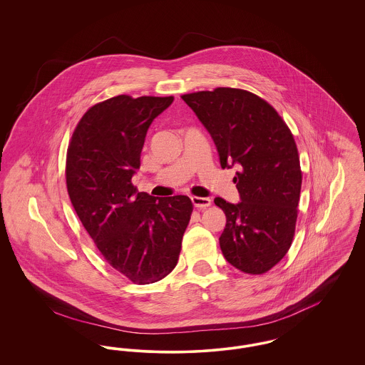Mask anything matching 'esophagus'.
Segmentation results:
<instances>
[{
  "mask_svg": "<svg viewBox=\"0 0 365 365\" xmlns=\"http://www.w3.org/2000/svg\"><path fill=\"white\" fill-rule=\"evenodd\" d=\"M191 202H192L194 207L202 209L209 207L210 202H212V200L208 198V197H195V195H192V197H191Z\"/></svg>",
  "mask_w": 365,
  "mask_h": 365,
  "instance_id": "34e87169",
  "label": "esophagus"
}]
</instances>
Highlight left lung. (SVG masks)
Wrapping results in <instances>:
<instances>
[{
	"label": "left lung",
	"instance_id": "obj_1",
	"mask_svg": "<svg viewBox=\"0 0 365 365\" xmlns=\"http://www.w3.org/2000/svg\"><path fill=\"white\" fill-rule=\"evenodd\" d=\"M213 139L222 168L238 165L240 202L216 197L226 213L223 256L259 275L282 260L294 237L302 174L293 134L278 112L241 88L217 87L182 96Z\"/></svg>",
	"mask_w": 365,
	"mask_h": 365
}]
</instances>
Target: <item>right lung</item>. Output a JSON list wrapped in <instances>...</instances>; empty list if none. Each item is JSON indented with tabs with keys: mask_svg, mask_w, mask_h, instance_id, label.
<instances>
[{
	"mask_svg": "<svg viewBox=\"0 0 365 365\" xmlns=\"http://www.w3.org/2000/svg\"><path fill=\"white\" fill-rule=\"evenodd\" d=\"M173 101L118 96L96 104L78 123L67 153V189L78 217L105 260L138 284L174 269L192 210L187 195L158 198L131 183L150 124Z\"/></svg>",
	"mask_w": 365,
	"mask_h": 365,
	"instance_id": "right-lung-1",
	"label": "right lung"
}]
</instances>
